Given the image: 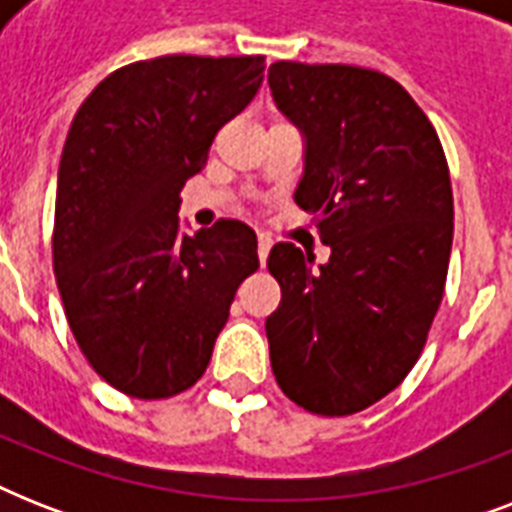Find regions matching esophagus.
Instances as JSON below:
<instances>
[{"instance_id":"esophagus-1","label":"esophagus","mask_w":512,"mask_h":512,"mask_svg":"<svg viewBox=\"0 0 512 512\" xmlns=\"http://www.w3.org/2000/svg\"><path fill=\"white\" fill-rule=\"evenodd\" d=\"M271 236H265V233H257V257H260V263L265 265L268 260V252H271Z\"/></svg>"}]
</instances>
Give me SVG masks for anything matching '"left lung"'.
<instances>
[{"mask_svg":"<svg viewBox=\"0 0 512 512\" xmlns=\"http://www.w3.org/2000/svg\"><path fill=\"white\" fill-rule=\"evenodd\" d=\"M268 84L305 135L297 207L332 249L319 271L292 241L271 249V366L297 406L345 417L398 388L425 348L452 255L449 164L428 116L380 71L279 60Z\"/></svg>","mask_w":512,"mask_h":512,"instance_id":"1","label":"left lung"}]
</instances>
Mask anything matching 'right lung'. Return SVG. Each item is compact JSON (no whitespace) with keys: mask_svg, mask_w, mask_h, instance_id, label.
Listing matches in <instances>:
<instances>
[{"mask_svg":"<svg viewBox=\"0 0 512 512\" xmlns=\"http://www.w3.org/2000/svg\"><path fill=\"white\" fill-rule=\"evenodd\" d=\"M263 55H162L87 95L58 170L52 268L76 345L132 398L183 393L207 369L233 295L257 271L241 220L183 236L180 188L263 84Z\"/></svg>","mask_w":512,"mask_h":512,"instance_id":"right-lung-1","label":"right lung"}]
</instances>
